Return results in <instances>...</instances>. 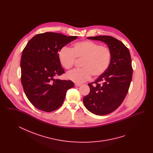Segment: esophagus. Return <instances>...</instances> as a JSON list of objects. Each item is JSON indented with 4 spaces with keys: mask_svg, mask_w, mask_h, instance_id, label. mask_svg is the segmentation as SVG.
I'll list each match as a JSON object with an SVG mask.
<instances>
[{
    "mask_svg": "<svg viewBox=\"0 0 153 153\" xmlns=\"http://www.w3.org/2000/svg\"><path fill=\"white\" fill-rule=\"evenodd\" d=\"M74 85H75V87H80V86H81V84H77V83H75Z\"/></svg>",
    "mask_w": 153,
    "mask_h": 153,
    "instance_id": "esophagus-1",
    "label": "esophagus"
}]
</instances>
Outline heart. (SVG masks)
Listing matches in <instances>:
<instances>
[{
	"instance_id": "b5f03b06",
	"label": "heart",
	"mask_w": 153,
	"mask_h": 153,
	"mask_svg": "<svg viewBox=\"0 0 153 153\" xmlns=\"http://www.w3.org/2000/svg\"><path fill=\"white\" fill-rule=\"evenodd\" d=\"M58 60L65 69L73 68L76 58L82 59L81 69H75L67 74V78L76 83L89 80L91 76L97 78L105 72L111 60V51L108 48L91 41L73 44L71 49L63 47L58 52Z\"/></svg>"
}]
</instances>
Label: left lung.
<instances>
[{"mask_svg": "<svg viewBox=\"0 0 153 153\" xmlns=\"http://www.w3.org/2000/svg\"><path fill=\"white\" fill-rule=\"evenodd\" d=\"M87 38L105 42L111 51L108 68L95 82L88 84L90 92L83 98L88 111L97 115H105L116 110L128 93L132 76L131 56L128 49L114 37L100 36Z\"/></svg>", "mask_w": 153, "mask_h": 153, "instance_id": "left-lung-1", "label": "left lung"}]
</instances>
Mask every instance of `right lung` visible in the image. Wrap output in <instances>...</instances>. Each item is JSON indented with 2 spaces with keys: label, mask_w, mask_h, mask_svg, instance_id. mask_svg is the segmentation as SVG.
<instances>
[{
  "label": "right lung",
  "mask_w": 153,
  "mask_h": 153,
  "mask_svg": "<svg viewBox=\"0 0 153 153\" xmlns=\"http://www.w3.org/2000/svg\"><path fill=\"white\" fill-rule=\"evenodd\" d=\"M77 36L46 32L33 36L22 51L21 82L30 102L37 109L51 112L59 108L67 91L74 87L71 80L54 79L65 71L58 52Z\"/></svg>",
  "instance_id": "right-lung-1"
}]
</instances>
